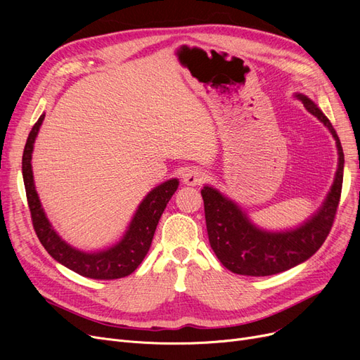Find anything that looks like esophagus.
Masks as SVG:
<instances>
[{
    "label": "esophagus",
    "mask_w": 360,
    "mask_h": 360,
    "mask_svg": "<svg viewBox=\"0 0 360 360\" xmlns=\"http://www.w3.org/2000/svg\"><path fill=\"white\" fill-rule=\"evenodd\" d=\"M205 180V172L200 168H192L189 171H186L183 177L184 184H188V186H197V184H201Z\"/></svg>",
    "instance_id": "34e87169"
}]
</instances>
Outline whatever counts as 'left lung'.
<instances>
[{"mask_svg": "<svg viewBox=\"0 0 360 360\" xmlns=\"http://www.w3.org/2000/svg\"><path fill=\"white\" fill-rule=\"evenodd\" d=\"M308 112L317 117L332 134L338 148V168L333 184L320 209L296 228L270 231L255 225L248 213L231 198L209 184H204L205 224L209 242L221 263L237 275L269 276L285 271L311 258L328 237L340 202L344 153L341 141L329 118L308 96L294 94Z\"/></svg>", "mask_w": 360, "mask_h": 360, "instance_id": "8db88e82", "label": "left lung"}]
</instances>
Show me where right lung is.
Returning <instances> with one entry per match:
<instances>
[{"label": "right lung", "instance_id": "1", "mask_svg": "<svg viewBox=\"0 0 360 360\" xmlns=\"http://www.w3.org/2000/svg\"><path fill=\"white\" fill-rule=\"evenodd\" d=\"M43 120H45V114H41L37 123L32 126L22 156V176L27 200L32 225H34L40 243L53 259L81 276L91 279H118L130 275L147 255L160 216L179 188V179L163 181L146 195L144 200L139 202L132 221L129 222L127 230L112 246L93 250V252L75 248L63 240L56 228L52 226L36 191L31 159Z\"/></svg>", "mask_w": 360, "mask_h": 360}]
</instances>
